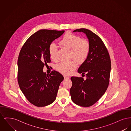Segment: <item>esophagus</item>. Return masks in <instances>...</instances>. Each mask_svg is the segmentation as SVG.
I'll return each mask as SVG.
<instances>
[{
	"label": "esophagus",
	"instance_id": "34e87169",
	"mask_svg": "<svg viewBox=\"0 0 131 131\" xmlns=\"http://www.w3.org/2000/svg\"><path fill=\"white\" fill-rule=\"evenodd\" d=\"M64 79L65 80H68L69 79V77H68V76H66V75H64Z\"/></svg>",
	"mask_w": 131,
	"mask_h": 131
}]
</instances>
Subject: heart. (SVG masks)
I'll use <instances>...</instances> for the list:
<instances>
[{
  "mask_svg": "<svg viewBox=\"0 0 131 131\" xmlns=\"http://www.w3.org/2000/svg\"><path fill=\"white\" fill-rule=\"evenodd\" d=\"M59 45L70 50L71 58H75L80 63L85 61L90 51V44L86 39H82L71 33H67L59 41ZM57 46L54 43L50 44L49 51L50 57L53 60H56ZM75 59L70 61H63L56 65L57 70L63 75L72 74L77 68V62Z\"/></svg>",
  "mask_w": 131,
  "mask_h": 131,
  "instance_id": "b5f03b06",
  "label": "heart"
}]
</instances>
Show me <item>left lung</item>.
Returning a JSON list of instances; mask_svg holds the SVG:
<instances>
[{
	"instance_id": "1",
	"label": "left lung",
	"mask_w": 131,
	"mask_h": 131,
	"mask_svg": "<svg viewBox=\"0 0 131 131\" xmlns=\"http://www.w3.org/2000/svg\"><path fill=\"white\" fill-rule=\"evenodd\" d=\"M73 32H82L88 39L90 51L86 59L78 69L82 77H72L70 95L77 105L88 107L93 105L104 94L108 87L111 70V61L108 50L102 39L93 32L85 28Z\"/></svg>"
}]
</instances>
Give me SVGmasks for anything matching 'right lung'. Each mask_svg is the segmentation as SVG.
Wrapping results in <instances>:
<instances>
[{"mask_svg":"<svg viewBox=\"0 0 131 131\" xmlns=\"http://www.w3.org/2000/svg\"><path fill=\"white\" fill-rule=\"evenodd\" d=\"M64 30L41 29L33 34L23 46L18 59V81L26 98L38 107L48 106L56 99L62 75L53 71L50 75L43 71L50 63L49 48Z\"/></svg>","mask_w":131,"mask_h":131,"instance_id":"1","label":"right lung"}]
</instances>
